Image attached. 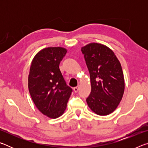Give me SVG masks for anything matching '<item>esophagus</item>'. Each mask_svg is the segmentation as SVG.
Instances as JSON below:
<instances>
[{"instance_id": "34e87169", "label": "esophagus", "mask_w": 148, "mask_h": 148, "mask_svg": "<svg viewBox=\"0 0 148 148\" xmlns=\"http://www.w3.org/2000/svg\"><path fill=\"white\" fill-rule=\"evenodd\" d=\"M79 88V86H77V87H74V88L73 89H74V91L75 92H77V91H78Z\"/></svg>"}]
</instances>
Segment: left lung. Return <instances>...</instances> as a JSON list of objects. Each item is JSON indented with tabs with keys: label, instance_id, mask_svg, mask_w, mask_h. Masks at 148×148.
Returning a JSON list of instances; mask_svg holds the SVG:
<instances>
[{
	"label": "left lung",
	"instance_id": "1",
	"mask_svg": "<svg viewBox=\"0 0 148 148\" xmlns=\"http://www.w3.org/2000/svg\"><path fill=\"white\" fill-rule=\"evenodd\" d=\"M81 51L91 79L87 105L96 114L106 116L117 108L124 93L121 65L114 51L103 44H89Z\"/></svg>",
	"mask_w": 148,
	"mask_h": 148
}]
</instances>
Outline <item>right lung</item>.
I'll return each mask as SVG.
<instances>
[{
	"label": "right lung",
	"mask_w": 148,
	"mask_h": 148,
	"mask_svg": "<svg viewBox=\"0 0 148 148\" xmlns=\"http://www.w3.org/2000/svg\"><path fill=\"white\" fill-rule=\"evenodd\" d=\"M66 52L61 47L44 48L35 56L30 68V95L39 111L50 118L62 115L72 92L59 69Z\"/></svg>",
	"instance_id": "right-lung-1"
}]
</instances>
